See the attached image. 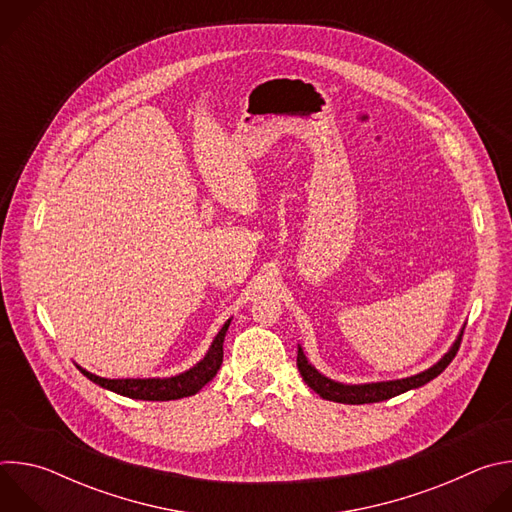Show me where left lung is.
<instances>
[{"mask_svg": "<svg viewBox=\"0 0 512 512\" xmlns=\"http://www.w3.org/2000/svg\"><path fill=\"white\" fill-rule=\"evenodd\" d=\"M462 334H464V328L460 330V334H458L456 342L450 346V350L440 360H437L433 367H429L423 373H417L413 377H405V379L381 381V383H362V385H344V383L332 381V379L324 377L320 371H316V367H312L300 344H298V371H300L302 379L306 381V385L310 389H314L322 399L336 401V403H348V405L379 403V401H387L391 397H397L405 391L423 387L425 383H429L431 379H435L437 375L444 373L448 364L454 360L458 348H460Z\"/></svg>", "mask_w": 512, "mask_h": 512, "instance_id": "obj_1", "label": "left lung"}]
</instances>
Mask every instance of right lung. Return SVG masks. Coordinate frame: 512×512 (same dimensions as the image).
<instances>
[{
	"instance_id": "add662e5",
	"label": "right lung",
	"mask_w": 512,
	"mask_h": 512,
	"mask_svg": "<svg viewBox=\"0 0 512 512\" xmlns=\"http://www.w3.org/2000/svg\"><path fill=\"white\" fill-rule=\"evenodd\" d=\"M231 326V320L223 324V328L218 330L214 336L210 348L206 350L204 358L198 360L192 369L174 375V377H164V379H105L97 377L83 367L77 369L93 383H97L103 389H109L117 395L129 397V399H141V401H172V399H182L196 395L208 381L214 379L223 364V342L227 336V330Z\"/></svg>"
}]
</instances>
